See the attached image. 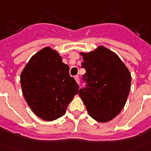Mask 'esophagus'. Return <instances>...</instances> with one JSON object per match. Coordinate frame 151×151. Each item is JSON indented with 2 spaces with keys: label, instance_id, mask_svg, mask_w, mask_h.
Returning <instances> with one entry per match:
<instances>
[{
  "label": "esophagus",
  "instance_id": "obj_1",
  "mask_svg": "<svg viewBox=\"0 0 151 151\" xmlns=\"http://www.w3.org/2000/svg\"><path fill=\"white\" fill-rule=\"evenodd\" d=\"M74 78H75L76 81H77V82H78V83L79 84V80H80V79H79V77H78V75H76L75 77H74Z\"/></svg>",
  "mask_w": 151,
  "mask_h": 151
}]
</instances>
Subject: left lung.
Returning <instances> with one entry per match:
<instances>
[{
	"instance_id": "1",
	"label": "left lung",
	"mask_w": 151,
	"mask_h": 151,
	"mask_svg": "<svg viewBox=\"0 0 151 151\" xmlns=\"http://www.w3.org/2000/svg\"><path fill=\"white\" fill-rule=\"evenodd\" d=\"M83 56L81 68L86 87L79 96L89 116L101 123L116 116L125 105L129 94L132 78L128 69L118 56L104 47Z\"/></svg>"
}]
</instances>
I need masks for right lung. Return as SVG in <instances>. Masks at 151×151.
<instances>
[{
	"label": "right lung",
	"instance_id": "right-lung-1",
	"mask_svg": "<svg viewBox=\"0 0 151 151\" xmlns=\"http://www.w3.org/2000/svg\"><path fill=\"white\" fill-rule=\"evenodd\" d=\"M69 70L58 53L50 47L30 59L22 71L20 82L25 101L37 116L53 121L65 114L79 89Z\"/></svg>",
	"mask_w": 151,
	"mask_h": 151
}]
</instances>
